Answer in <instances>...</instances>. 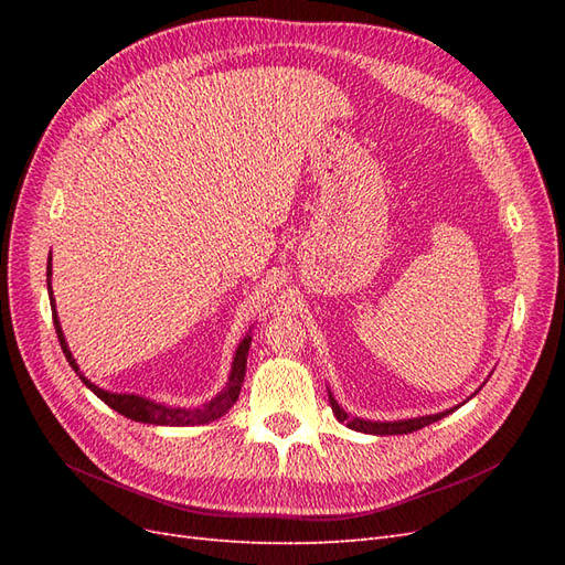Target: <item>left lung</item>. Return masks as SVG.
Masks as SVG:
<instances>
[{
	"instance_id": "left-lung-1",
	"label": "left lung",
	"mask_w": 565,
	"mask_h": 565,
	"mask_svg": "<svg viewBox=\"0 0 565 565\" xmlns=\"http://www.w3.org/2000/svg\"><path fill=\"white\" fill-rule=\"evenodd\" d=\"M330 405H332V413H334V417H337L341 424H347L349 429H353V431L372 434V436H398V434H413V431L422 429V426H429V424H434V422H438V419H443V417H448L450 413H455V409L459 407V405H455V407H450V409H443V413H436V415H424V417H409V419H396V422H372V419L351 417V415L347 413V409L341 407V405L334 401L332 391H330Z\"/></svg>"
}]
</instances>
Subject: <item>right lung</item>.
Returning <instances> with one entry per match:
<instances>
[{
	"instance_id": "right-lung-1",
	"label": "right lung",
	"mask_w": 565,
	"mask_h": 565,
	"mask_svg": "<svg viewBox=\"0 0 565 565\" xmlns=\"http://www.w3.org/2000/svg\"><path fill=\"white\" fill-rule=\"evenodd\" d=\"M46 287H49V301H51V316H54V328L61 341V349L67 358V363L79 374L82 384L92 388L96 396L104 401L108 407H113L115 413L125 415L127 419L134 422H143V424H152V426H198V424H210L218 417H224L228 409L233 407V403L241 396V388L245 382V372H247V355H249V344H252V330L243 337L241 344L235 349L233 355V365H231V374L226 386L221 388L212 401H207L204 405L198 407H177V405H164L158 401H150L146 396H139V393H113L96 386L94 382H89L84 377V372H79V365L75 361V355L71 353V347H67L61 320H58V311H56V299H54V289H51V256L46 262Z\"/></svg>"
}]
</instances>
